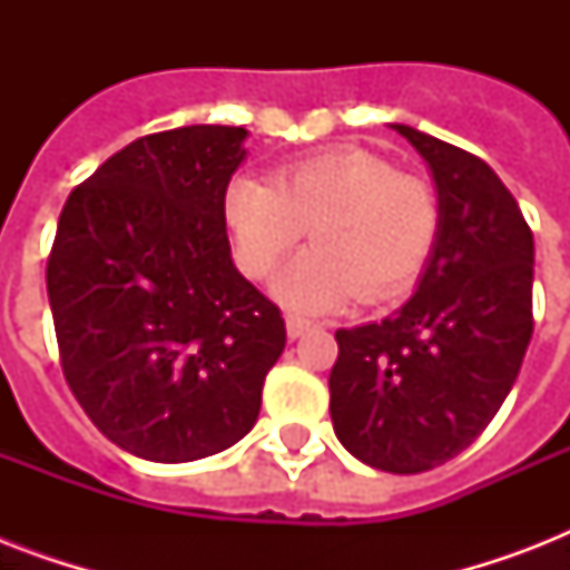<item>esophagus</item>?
<instances>
[{"mask_svg":"<svg viewBox=\"0 0 570 570\" xmlns=\"http://www.w3.org/2000/svg\"><path fill=\"white\" fill-rule=\"evenodd\" d=\"M311 328H313L311 322L302 320V316H286V334H289V340L304 337Z\"/></svg>","mask_w":570,"mask_h":570,"instance_id":"1","label":"esophagus"}]
</instances>
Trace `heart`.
I'll return each instance as SVG.
<instances>
[{"label": "heart", "mask_w": 570, "mask_h": 570, "mask_svg": "<svg viewBox=\"0 0 570 570\" xmlns=\"http://www.w3.org/2000/svg\"><path fill=\"white\" fill-rule=\"evenodd\" d=\"M438 222L429 183L357 147L307 156L272 183L239 177L224 191V224L248 277H266L311 227L313 248L272 284L298 313L337 311L355 293L364 302L402 293L432 254Z\"/></svg>", "instance_id": "obj_1"}]
</instances>
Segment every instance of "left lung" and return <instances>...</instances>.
Segmentation results:
<instances>
[{
    "label": "left lung",
    "instance_id": "left-lung-1",
    "mask_svg": "<svg viewBox=\"0 0 570 570\" xmlns=\"http://www.w3.org/2000/svg\"><path fill=\"white\" fill-rule=\"evenodd\" d=\"M438 195V236L393 316L340 328L331 420L355 459L423 473L476 441L509 396L532 337L535 245L503 180L405 124Z\"/></svg>",
    "mask_w": 570,
    "mask_h": 570
}]
</instances>
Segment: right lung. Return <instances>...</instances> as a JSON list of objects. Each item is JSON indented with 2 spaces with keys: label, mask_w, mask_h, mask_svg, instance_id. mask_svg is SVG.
<instances>
[{
  "label": "right lung",
  "mask_w": 570,
  "mask_h": 570,
  "mask_svg": "<svg viewBox=\"0 0 570 570\" xmlns=\"http://www.w3.org/2000/svg\"><path fill=\"white\" fill-rule=\"evenodd\" d=\"M248 129L136 138L67 197L47 293L67 384L120 450L180 464L254 429L286 346L281 311L233 266L224 191Z\"/></svg>",
  "instance_id": "1"
}]
</instances>
